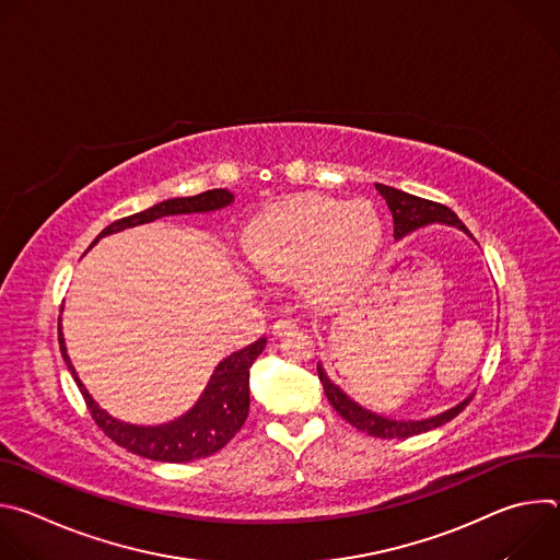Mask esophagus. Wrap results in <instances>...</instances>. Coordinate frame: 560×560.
<instances>
[{"instance_id":"obj_1","label":"esophagus","mask_w":560,"mask_h":560,"mask_svg":"<svg viewBox=\"0 0 560 560\" xmlns=\"http://www.w3.org/2000/svg\"><path fill=\"white\" fill-rule=\"evenodd\" d=\"M296 328H299V324L294 322V318L283 316V318H277V322H275L272 335H275V337H285V335H292Z\"/></svg>"}]
</instances>
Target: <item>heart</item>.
<instances>
[{
    "mask_svg": "<svg viewBox=\"0 0 560 560\" xmlns=\"http://www.w3.org/2000/svg\"><path fill=\"white\" fill-rule=\"evenodd\" d=\"M381 242L383 221L370 201L301 195L253 219L242 246L255 272L268 279L303 272L312 292L335 294L370 270Z\"/></svg>",
    "mask_w": 560,
    "mask_h": 560,
    "instance_id": "b5f03b06",
    "label": "heart"
}]
</instances>
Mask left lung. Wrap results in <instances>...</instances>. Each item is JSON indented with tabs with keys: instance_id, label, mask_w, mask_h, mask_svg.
<instances>
[{
	"instance_id": "1",
	"label": "left lung",
	"mask_w": 560,
	"mask_h": 560,
	"mask_svg": "<svg viewBox=\"0 0 560 560\" xmlns=\"http://www.w3.org/2000/svg\"><path fill=\"white\" fill-rule=\"evenodd\" d=\"M376 190L381 192V197L385 199V203H387V208L392 212L394 238H404L406 234H410V232H415V230H419L423 225H430V223L454 225V228L463 230L465 234H469V230L463 225V221L443 203H436V201H430V199H421V197H415L410 192L396 190V188H389V186H383V184H376ZM316 370H318V378H322V383H324V392L328 396V401L332 404V408L350 425H354L357 430H361V432H365L370 436H376V439H408V436H415V434L430 432V430L452 421L471 401V396H467L465 401H460L458 406H454V408H450V410H445V412H441L436 417H430V419L396 421V419H387V417H381L376 412H370V410L361 408L357 401H352V398L326 374L322 363L316 365Z\"/></svg>"
}]
</instances>
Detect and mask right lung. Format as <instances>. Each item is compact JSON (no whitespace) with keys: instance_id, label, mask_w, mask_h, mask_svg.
<instances>
[{"instance_id":"add662e5","label":"right lung","mask_w":560,"mask_h":560,"mask_svg":"<svg viewBox=\"0 0 560 560\" xmlns=\"http://www.w3.org/2000/svg\"><path fill=\"white\" fill-rule=\"evenodd\" d=\"M232 201H234V195L230 190L214 188L195 197H177V199L154 203L143 212L113 221L108 228L102 230V234L91 244V248L106 234H113L132 225L150 223L154 219L171 217V214L212 212L230 206ZM264 348H266V339L261 337L248 348L225 357L212 372L203 394L199 396V401L184 417L162 425H132L110 417L106 410H102L95 404V398L89 394L84 383L79 381L70 363L63 335L59 330L61 357L79 392H82L95 423L104 430L108 439H113L117 445L126 447L128 452L150 460H164V463H188L195 458L210 456L217 450H221L238 430H242L250 410V365L264 352Z\"/></svg>"}]
</instances>
